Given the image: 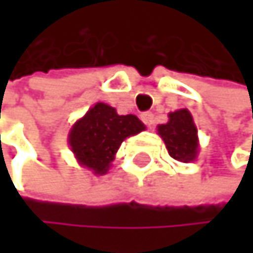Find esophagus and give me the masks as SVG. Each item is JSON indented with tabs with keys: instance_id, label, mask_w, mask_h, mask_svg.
Returning <instances> with one entry per match:
<instances>
[{
	"instance_id": "esophagus-1",
	"label": "esophagus",
	"mask_w": 253,
	"mask_h": 253,
	"mask_svg": "<svg viewBox=\"0 0 253 253\" xmlns=\"http://www.w3.org/2000/svg\"><path fill=\"white\" fill-rule=\"evenodd\" d=\"M141 120L145 126H147V127H152V124L155 123V115L152 112H144L141 115Z\"/></svg>"
}]
</instances>
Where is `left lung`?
<instances>
[{"instance_id": "1", "label": "left lung", "mask_w": 253, "mask_h": 253, "mask_svg": "<svg viewBox=\"0 0 253 253\" xmlns=\"http://www.w3.org/2000/svg\"><path fill=\"white\" fill-rule=\"evenodd\" d=\"M169 155L179 162H193L199 155V136L193 115L188 109L169 114V121L158 126Z\"/></svg>"}]
</instances>
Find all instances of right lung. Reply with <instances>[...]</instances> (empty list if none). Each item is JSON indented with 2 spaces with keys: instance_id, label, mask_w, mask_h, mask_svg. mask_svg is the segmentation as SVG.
Masks as SVG:
<instances>
[{
  "instance_id": "obj_1",
  "label": "right lung",
  "mask_w": 253,
  "mask_h": 253,
  "mask_svg": "<svg viewBox=\"0 0 253 253\" xmlns=\"http://www.w3.org/2000/svg\"><path fill=\"white\" fill-rule=\"evenodd\" d=\"M142 130L145 126L136 115H118L115 108L100 101L73 124L68 144L79 165L101 176L112 167L121 142Z\"/></svg>"
}]
</instances>
